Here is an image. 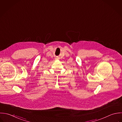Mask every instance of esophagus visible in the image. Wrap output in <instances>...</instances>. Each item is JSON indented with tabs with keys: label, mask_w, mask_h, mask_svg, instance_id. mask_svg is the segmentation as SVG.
I'll use <instances>...</instances> for the list:
<instances>
[{
	"label": "esophagus",
	"mask_w": 122,
	"mask_h": 122,
	"mask_svg": "<svg viewBox=\"0 0 122 122\" xmlns=\"http://www.w3.org/2000/svg\"><path fill=\"white\" fill-rule=\"evenodd\" d=\"M55 59H56V60H57V59H58V58H55Z\"/></svg>",
	"instance_id": "1"
}]
</instances>
